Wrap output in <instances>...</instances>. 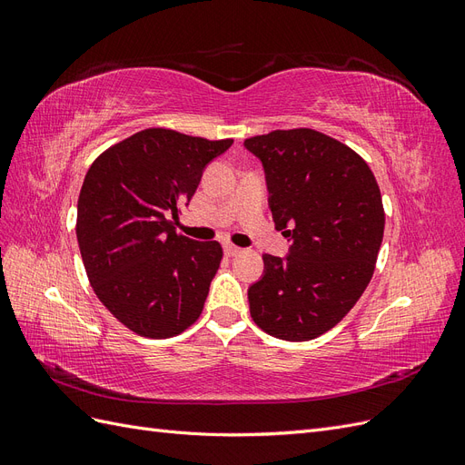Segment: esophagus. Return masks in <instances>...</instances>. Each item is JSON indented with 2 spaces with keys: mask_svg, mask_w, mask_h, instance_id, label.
<instances>
[{
  "mask_svg": "<svg viewBox=\"0 0 465 465\" xmlns=\"http://www.w3.org/2000/svg\"><path fill=\"white\" fill-rule=\"evenodd\" d=\"M224 254H227V256H236V254H241V252H242V248H238V246H234V244H224Z\"/></svg>",
  "mask_w": 465,
  "mask_h": 465,
  "instance_id": "esophagus-1",
  "label": "esophagus"
}]
</instances>
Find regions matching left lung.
<instances>
[{
	"instance_id": "8db88e82",
	"label": "left lung",
	"mask_w": 465,
	"mask_h": 465,
	"mask_svg": "<svg viewBox=\"0 0 465 465\" xmlns=\"http://www.w3.org/2000/svg\"><path fill=\"white\" fill-rule=\"evenodd\" d=\"M244 147L262 161L287 258L263 254V275L248 289L250 314L277 340L326 333L371 283L384 236L382 195L369 164L316 130H275Z\"/></svg>"
}]
</instances>
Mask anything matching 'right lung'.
Listing matches in <instances>:
<instances>
[{
    "label": "right lung",
    "mask_w": 465,
    "mask_h": 465,
    "mask_svg": "<svg viewBox=\"0 0 465 465\" xmlns=\"http://www.w3.org/2000/svg\"><path fill=\"white\" fill-rule=\"evenodd\" d=\"M232 145L149 128L91 164L77 202V242L108 311L137 335L166 340L200 318L223 258L219 242L176 232L203 168Z\"/></svg>",
    "instance_id": "obj_1"
}]
</instances>
